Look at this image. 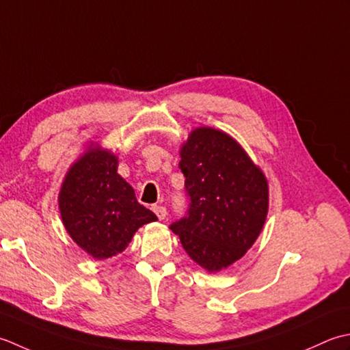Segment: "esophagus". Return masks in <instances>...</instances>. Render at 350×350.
<instances>
[{"label": "esophagus", "instance_id": "34e87169", "mask_svg": "<svg viewBox=\"0 0 350 350\" xmlns=\"http://www.w3.org/2000/svg\"><path fill=\"white\" fill-rule=\"evenodd\" d=\"M152 211L155 213V216L159 217L160 220L165 219V217H166V215H167L166 208H165V206H161V205H154V206H152Z\"/></svg>", "mask_w": 350, "mask_h": 350}]
</instances>
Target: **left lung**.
I'll return each mask as SVG.
<instances>
[{"mask_svg": "<svg viewBox=\"0 0 350 350\" xmlns=\"http://www.w3.org/2000/svg\"><path fill=\"white\" fill-rule=\"evenodd\" d=\"M180 155L190 208L170 230L196 265L216 273L258 239L269 211L267 178L237 140L211 126L193 128Z\"/></svg>", "mask_w": 350, "mask_h": 350, "instance_id": "obj_1", "label": "left lung"}]
</instances>
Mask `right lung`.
<instances>
[{
	"instance_id": "obj_1",
	"label": "right lung",
	"mask_w": 350,
	"mask_h": 350,
	"mask_svg": "<svg viewBox=\"0 0 350 350\" xmlns=\"http://www.w3.org/2000/svg\"><path fill=\"white\" fill-rule=\"evenodd\" d=\"M118 163L110 149L90 142L60 187L62 222L70 239L95 260L124 252L140 226L157 220L118 174Z\"/></svg>"
}]
</instances>
